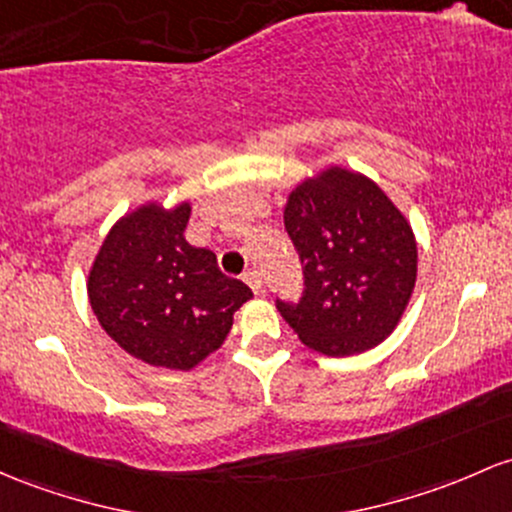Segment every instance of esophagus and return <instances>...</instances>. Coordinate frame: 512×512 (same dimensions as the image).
<instances>
[{
  "label": "esophagus",
  "instance_id": "obj_1",
  "mask_svg": "<svg viewBox=\"0 0 512 512\" xmlns=\"http://www.w3.org/2000/svg\"><path fill=\"white\" fill-rule=\"evenodd\" d=\"M243 282L250 286V289L255 291V294H262V277H260V272H255V269H247V272L243 274Z\"/></svg>",
  "mask_w": 512,
  "mask_h": 512
}]
</instances>
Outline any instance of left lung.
<instances>
[{"mask_svg": "<svg viewBox=\"0 0 512 512\" xmlns=\"http://www.w3.org/2000/svg\"><path fill=\"white\" fill-rule=\"evenodd\" d=\"M284 228L303 294L277 308L303 345L347 357L389 338L418 274L413 230L389 196L364 174L330 167L289 194Z\"/></svg>", "mask_w": 512, "mask_h": 512, "instance_id": "obj_1", "label": "left lung"}]
</instances>
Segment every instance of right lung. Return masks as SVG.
Listing matches in <instances>:
<instances>
[{"label":"right lung","instance_id":"1","mask_svg":"<svg viewBox=\"0 0 512 512\" xmlns=\"http://www.w3.org/2000/svg\"><path fill=\"white\" fill-rule=\"evenodd\" d=\"M189 204L140 206L106 235L89 303L128 355L153 367L192 369L223 345L250 286L218 269L216 255L184 240Z\"/></svg>","mask_w":512,"mask_h":512}]
</instances>
